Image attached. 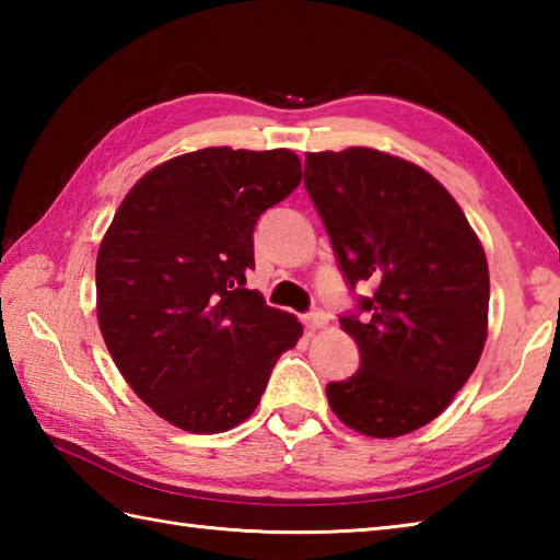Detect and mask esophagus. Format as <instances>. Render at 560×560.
<instances>
[{
  "label": "esophagus",
  "mask_w": 560,
  "mask_h": 560,
  "mask_svg": "<svg viewBox=\"0 0 560 560\" xmlns=\"http://www.w3.org/2000/svg\"><path fill=\"white\" fill-rule=\"evenodd\" d=\"M303 323H305V327L311 329V331L323 329V327H327V323H329V315H327L325 311H319V307H315V311H311V313H307V315L303 317Z\"/></svg>",
  "instance_id": "1"
}]
</instances>
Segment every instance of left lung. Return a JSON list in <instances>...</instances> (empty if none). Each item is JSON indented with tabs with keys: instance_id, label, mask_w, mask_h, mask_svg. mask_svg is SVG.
Returning <instances> with one entry per match:
<instances>
[{
	"instance_id": "8db88e82",
	"label": "left lung",
	"mask_w": 560,
	"mask_h": 560,
	"mask_svg": "<svg viewBox=\"0 0 560 560\" xmlns=\"http://www.w3.org/2000/svg\"><path fill=\"white\" fill-rule=\"evenodd\" d=\"M303 177L349 289L373 287L339 317L361 368L327 385L329 407L363 435L411 433L443 413L481 359L483 247L447 189L389 153H305Z\"/></svg>"
}]
</instances>
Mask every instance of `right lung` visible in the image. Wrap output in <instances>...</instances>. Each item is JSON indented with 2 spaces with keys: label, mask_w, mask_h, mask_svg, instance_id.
<instances>
[{
  "label": "right lung",
  "mask_w": 560,
  "mask_h": 560,
  "mask_svg": "<svg viewBox=\"0 0 560 560\" xmlns=\"http://www.w3.org/2000/svg\"><path fill=\"white\" fill-rule=\"evenodd\" d=\"M301 183L289 149L211 147L129 189L96 259L98 325L141 401L189 433L257 409L301 323L247 289L255 225Z\"/></svg>",
  "instance_id": "obj_1"
}]
</instances>
